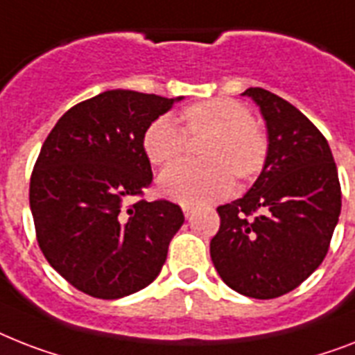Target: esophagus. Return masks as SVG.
<instances>
[{
	"label": "esophagus",
	"mask_w": 355,
	"mask_h": 355,
	"mask_svg": "<svg viewBox=\"0 0 355 355\" xmlns=\"http://www.w3.org/2000/svg\"><path fill=\"white\" fill-rule=\"evenodd\" d=\"M182 211H184V217L191 218L193 213H195V206H191V204H182Z\"/></svg>",
	"instance_id": "esophagus-1"
}]
</instances>
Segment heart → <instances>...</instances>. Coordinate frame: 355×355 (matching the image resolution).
<instances>
[{"label": "heart", "instance_id": "heart-1", "mask_svg": "<svg viewBox=\"0 0 355 355\" xmlns=\"http://www.w3.org/2000/svg\"><path fill=\"white\" fill-rule=\"evenodd\" d=\"M178 128L162 114L144 128L140 148L157 168H169L184 157L186 138H204L200 164L166 169L158 178L160 191L182 204H209L232 193L233 177L250 182L261 175L270 155V138L253 122L252 111L232 98H211L187 105L178 114Z\"/></svg>", "mask_w": 355, "mask_h": 355}]
</instances>
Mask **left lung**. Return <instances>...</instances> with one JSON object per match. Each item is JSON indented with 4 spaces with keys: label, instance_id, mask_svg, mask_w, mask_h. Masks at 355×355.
<instances>
[{
    "label": "left lung",
    "instance_id": "obj_1",
    "mask_svg": "<svg viewBox=\"0 0 355 355\" xmlns=\"http://www.w3.org/2000/svg\"><path fill=\"white\" fill-rule=\"evenodd\" d=\"M266 120L270 155L243 198L218 206L209 243L227 286L275 299L306 281L327 257L341 213V184L322 132L297 107L266 89L244 91Z\"/></svg>",
    "mask_w": 355,
    "mask_h": 355
}]
</instances>
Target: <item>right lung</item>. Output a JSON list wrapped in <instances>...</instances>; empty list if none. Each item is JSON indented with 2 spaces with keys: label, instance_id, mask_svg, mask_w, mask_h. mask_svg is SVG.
Listing matches in <instances>:
<instances>
[{
  "label": "right lung",
  "instance_id": "1",
  "mask_svg": "<svg viewBox=\"0 0 355 355\" xmlns=\"http://www.w3.org/2000/svg\"><path fill=\"white\" fill-rule=\"evenodd\" d=\"M182 100L114 89L69 109L42 146L31 177L40 250L76 290L120 299L151 284L184 224L169 200H137L151 186L140 137Z\"/></svg>",
  "mask_w": 355,
  "mask_h": 355
}]
</instances>
